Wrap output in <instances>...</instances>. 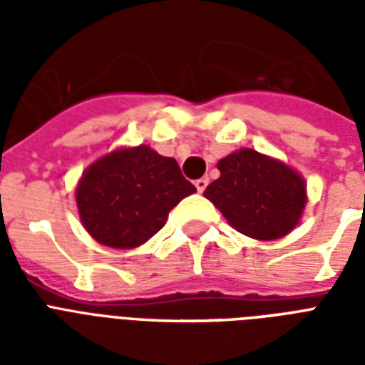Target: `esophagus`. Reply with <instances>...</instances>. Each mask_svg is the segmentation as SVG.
Returning <instances> with one entry per match:
<instances>
[{
    "label": "esophagus",
    "instance_id": "esophagus-1",
    "mask_svg": "<svg viewBox=\"0 0 365 365\" xmlns=\"http://www.w3.org/2000/svg\"><path fill=\"white\" fill-rule=\"evenodd\" d=\"M206 185H208V178H200V180H197V182H195V187H197V191H199V193H202V191H205Z\"/></svg>",
    "mask_w": 365,
    "mask_h": 365
}]
</instances>
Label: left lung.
<instances>
[{
    "mask_svg": "<svg viewBox=\"0 0 365 365\" xmlns=\"http://www.w3.org/2000/svg\"><path fill=\"white\" fill-rule=\"evenodd\" d=\"M220 178L205 197L239 233L277 240L292 233L307 205V183L284 160L242 148L217 160Z\"/></svg>",
    "mask_w": 365,
    "mask_h": 365,
    "instance_id": "8db88e82",
    "label": "left lung"
}]
</instances>
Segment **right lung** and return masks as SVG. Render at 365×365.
<instances>
[{"label": "right lung", "instance_id": "right-lung-1", "mask_svg": "<svg viewBox=\"0 0 365 365\" xmlns=\"http://www.w3.org/2000/svg\"><path fill=\"white\" fill-rule=\"evenodd\" d=\"M195 191L176 159L136 145L91 163L77 182L76 202L83 227L96 242L130 250L159 233L168 212Z\"/></svg>", "mask_w": 365, "mask_h": 365}]
</instances>
